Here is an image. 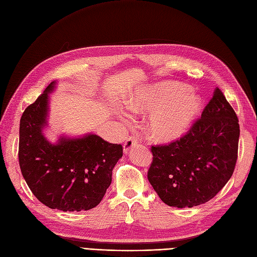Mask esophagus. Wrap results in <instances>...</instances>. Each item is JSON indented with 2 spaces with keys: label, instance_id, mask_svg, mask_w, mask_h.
<instances>
[{
  "label": "esophagus",
  "instance_id": "esophagus-1",
  "mask_svg": "<svg viewBox=\"0 0 257 257\" xmlns=\"http://www.w3.org/2000/svg\"><path fill=\"white\" fill-rule=\"evenodd\" d=\"M138 144V139H137V137H135V136H131V137H128L126 141H125V143H124V146H123V152L124 153H128V151L132 149V148L133 147H135L136 145Z\"/></svg>",
  "mask_w": 257,
  "mask_h": 257
}]
</instances>
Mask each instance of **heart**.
<instances>
[{
	"label": "heart",
	"mask_w": 257,
	"mask_h": 257,
	"mask_svg": "<svg viewBox=\"0 0 257 257\" xmlns=\"http://www.w3.org/2000/svg\"><path fill=\"white\" fill-rule=\"evenodd\" d=\"M124 107L135 114L150 112L147 127L155 142L173 143L181 138L197 116L201 99L186 85L155 82L138 88L123 99Z\"/></svg>",
	"instance_id": "1"
}]
</instances>
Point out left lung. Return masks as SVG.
Segmentation results:
<instances>
[{
	"label": "left lung",
	"instance_id": "1",
	"mask_svg": "<svg viewBox=\"0 0 257 257\" xmlns=\"http://www.w3.org/2000/svg\"><path fill=\"white\" fill-rule=\"evenodd\" d=\"M238 118L219 88L189 133L168 146L152 147L148 180L170 207L205 204L227 183L237 162Z\"/></svg>",
	"mask_w": 257,
	"mask_h": 257
}]
</instances>
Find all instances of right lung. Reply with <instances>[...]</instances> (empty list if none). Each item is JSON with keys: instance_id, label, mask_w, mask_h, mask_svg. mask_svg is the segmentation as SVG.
Returning <instances> with one entry per match:
<instances>
[{"instance_id": "obj_1", "label": "right lung", "mask_w": 257, "mask_h": 257, "mask_svg": "<svg viewBox=\"0 0 257 257\" xmlns=\"http://www.w3.org/2000/svg\"><path fill=\"white\" fill-rule=\"evenodd\" d=\"M52 81L23 112L19 128V164L35 197L51 209L81 211L96 207L111 183L112 169L121 158V145L109 144L94 133L56 143L45 136L49 126Z\"/></svg>"}]
</instances>
